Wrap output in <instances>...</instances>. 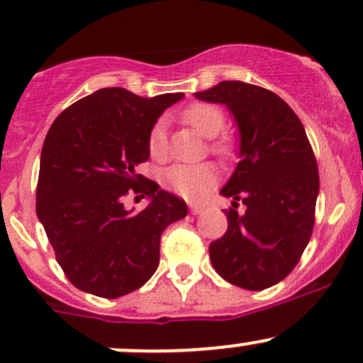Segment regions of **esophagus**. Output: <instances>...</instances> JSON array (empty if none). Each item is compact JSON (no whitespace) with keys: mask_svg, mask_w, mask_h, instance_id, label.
Listing matches in <instances>:
<instances>
[{"mask_svg":"<svg viewBox=\"0 0 363 363\" xmlns=\"http://www.w3.org/2000/svg\"><path fill=\"white\" fill-rule=\"evenodd\" d=\"M189 211H191L193 216H199L203 212V207L202 205H189Z\"/></svg>","mask_w":363,"mask_h":363,"instance_id":"obj_1","label":"esophagus"}]
</instances>
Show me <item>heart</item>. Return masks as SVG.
<instances>
[{"instance_id": "1", "label": "heart", "mask_w": 363, "mask_h": 363, "mask_svg": "<svg viewBox=\"0 0 363 363\" xmlns=\"http://www.w3.org/2000/svg\"><path fill=\"white\" fill-rule=\"evenodd\" d=\"M182 119L195 128L205 138H214L225 128V113L219 107L208 104H195L182 112ZM167 128L164 121H158L149 133V152L155 160L164 158L167 155ZM214 151L219 155L228 152L226 142H218ZM163 182L168 189L184 199H202L205 193L218 182V172L211 164H184L177 163L167 168L163 174Z\"/></svg>"}]
</instances>
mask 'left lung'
Returning a JSON list of instances; mask_svg holds the SVG:
<instances>
[{"mask_svg":"<svg viewBox=\"0 0 363 363\" xmlns=\"http://www.w3.org/2000/svg\"><path fill=\"white\" fill-rule=\"evenodd\" d=\"M228 108L239 131V163L221 193L232 199L228 230L208 246L212 267L228 283L259 291L283 281L307 247L320 175L302 123L276 93L223 80L195 93ZM247 211L236 212V202Z\"/></svg>","mask_w":363,"mask_h":363,"instance_id":"8db88e82","label":"left lung"}]
</instances>
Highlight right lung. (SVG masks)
<instances>
[{"label": "right lung", "mask_w": 363, "mask_h": 363, "mask_svg": "<svg viewBox=\"0 0 363 363\" xmlns=\"http://www.w3.org/2000/svg\"><path fill=\"white\" fill-rule=\"evenodd\" d=\"M184 98H142L105 87L56 117L40 156L36 216L57 263L86 294L117 298L144 286L160 263V239L188 205L137 167L149 160V133L158 117ZM131 189L150 203L135 213L122 203Z\"/></svg>", "instance_id": "obj_1"}]
</instances>
